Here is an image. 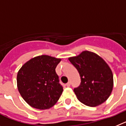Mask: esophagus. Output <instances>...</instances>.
Returning a JSON list of instances; mask_svg holds the SVG:
<instances>
[{"label": "esophagus", "instance_id": "obj_1", "mask_svg": "<svg viewBox=\"0 0 126 126\" xmlns=\"http://www.w3.org/2000/svg\"><path fill=\"white\" fill-rule=\"evenodd\" d=\"M66 86V87H70V85H71V83L70 82V81H69V82H68L67 83H66V84L65 85Z\"/></svg>", "mask_w": 126, "mask_h": 126}]
</instances>
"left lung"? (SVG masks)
Wrapping results in <instances>:
<instances>
[{
	"label": "left lung",
	"instance_id": "1",
	"mask_svg": "<svg viewBox=\"0 0 126 126\" xmlns=\"http://www.w3.org/2000/svg\"><path fill=\"white\" fill-rule=\"evenodd\" d=\"M68 60L81 79L80 85L73 90L79 101L89 107L104 103L113 88L112 72L108 64L95 53L88 51Z\"/></svg>",
	"mask_w": 126,
	"mask_h": 126
}]
</instances>
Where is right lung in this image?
<instances>
[{
    "mask_svg": "<svg viewBox=\"0 0 126 126\" xmlns=\"http://www.w3.org/2000/svg\"><path fill=\"white\" fill-rule=\"evenodd\" d=\"M61 59L41 55L31 59L18 71L19 93L29 105L38 109L53 107L63 91L55 68Z\"/></svg>",
    "mask_w": 126,
    "mask_h": 126,
    "instance_id": "obj_1",
    "label": "right lung"
}]
</instances>
